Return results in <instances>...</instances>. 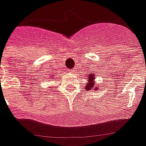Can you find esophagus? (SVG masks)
Returning a JSON list of instances; mask_svg holds the SVG:
<instances>
[{
	"label": "esophagus",
	"instance_id": "34e87169",
	"mask_svg": "<svg viewBox=\"0 0 146 146\" xmlns=\"http://www.w3.org/2000/svg\"><path fill=\"white\" fill-rule=\"evenodd\" d=\"M76 71H77V69H76V68H74V69H73V70H70V73H75Z\"/></svg>",
	"mask_w": 146,
	"mask_h": 146
}]
</instances>
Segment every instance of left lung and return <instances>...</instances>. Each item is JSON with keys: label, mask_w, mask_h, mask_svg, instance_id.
I'll use <instances>...</instances> for the list:
<instances>
[{"label": "left lung", "mask_w": 146, "mask_h": 146, "mask_svg": "<svg viewBox=\"0 0 146 146\" xmlns=\"http://www.w3.org/2000/svg\"><path fill=\"white\" fill-rule=\"evenodd\" d=\"M99 88V85L95 84V75L93 73H90L88 75V83L85 86V88L87 91L89 90H95L97 91Z\"/></svg>", "instance_id": "left-lung-1"}]
</instances>
